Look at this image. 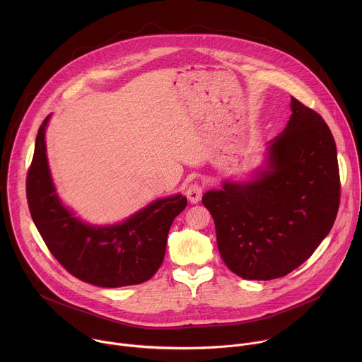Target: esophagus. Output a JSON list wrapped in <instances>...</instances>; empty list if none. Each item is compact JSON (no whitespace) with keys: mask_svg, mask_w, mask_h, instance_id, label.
I'll return each instance as SVG.
<instances>
[{"mask_svg":"<svg viewBox=\"0 0 362 362\" xmlns=\"http://www.w3.org/2000/svg\"><path fill=\"white\" fill-rule=\"evenodd\" d=\"M202 194H203V186H202L199 182L192 183V185L187 187V190H186V196H187V199H189L190 203H197V202L200 200Z\"/></svg>","mask_w":362,"mask_h":362,"instance_id":"esophagus-1","label":"esophagus"}]
</instances>
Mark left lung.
<instances>
[{
	"label": "left lung",
	"mask_w": 362,
	"mask_h": 362,
	"mask_svg": "<svg viewBox=\"0 0 362 362\" xmlns=\"http://www.w3.org/2000/svg\"><path fill=\"white\" fill-rule=\"evenodd\" d=\"M285 130L269 147L268 169L249 183H223L202 203L215 221L219 253L243 279L282 278L309 259L329 233L341 182L334 136L295 97Z\"/></svg>",
	"instance_id": "8db88e82"
}]
</instances>
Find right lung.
<instances>
[{
  "instance_id": "add662e5",
  "label": "right lung",
  "mask_w": 362,
  "mask_h": 362,
  "mask_svg": "<svg viewBox=\"0 0 362 362\" xmlns=\"http://www.w3.org/2000/svg\"><path fill=\"white\" fill-rule=\"evenodd\" d=\"M47 116L38 129L27 173L31 218L48 250L73 276L103 288L137 285L160 268L169 229L186 208L182 194L159 199L119 225L93 226L62 204L45 154Z\"/></svg>"
}]
</instances>
